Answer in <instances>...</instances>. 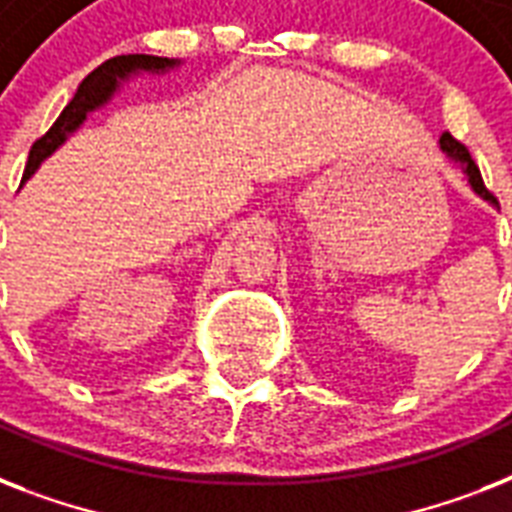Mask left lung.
Instances as JSON below:
<instances>
[{"label":"left lung","mask_w":512,"mask_h":512,"mask_svg":"<svg viewBox=\"0 0 512 512\" xmlns=\"http://www.w3.org/2000/svg\"><path fill=\"white\" fill-rule=\"evenodd\" d=\"M438 146H441V151H444L449 162H454V164H457V167H460L462 172H465L470 188H473V191H476L478 196H481V199L489 201V204H494V207H497V199H494L492 193L486 191L484 180H481V172H478L476 162L470 159L468 148L462 146L460 140H454L452 135H449V132H444V135H441V140H438Z\"/></svg>","instance_id":"8db88e82"}]
</instances>
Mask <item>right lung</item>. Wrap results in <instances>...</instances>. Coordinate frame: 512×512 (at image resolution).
<instances>
[{
    "label": "right lung",
    "mask_w": 512,
    "mask_h": 512,
    "mask_svg": "<svg viewBox=\"0 0 512 512\" xmlns=\"http://www.w3.org/2000/svg\"><path fill=\"white\" fill-rule=\"evenodd\" d=\"M183 66L180 58H159V55H119V58L106 60L103 66H98L92 71L76 90L74 100L63 108V114L58 116V122L52 124L44 138H39L31 146V154H28L26 172H23V183L28 177L39 170V164L44 159H50L55 151H58L63 143H66L71 135H74L92 111H98L106 103H111L116 92L122 90L124 82H130L135 76L151 74V76H162L170 74L175 68Z\"/></svg>",
    "instance_id": "obj_1"
}]
</instances>
